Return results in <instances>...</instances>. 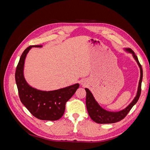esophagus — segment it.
Here are the masks:
<instances>
[{"label":"esophagus","mask_w":150,"mask_h":150,"mask_svg":"<svg viewBox=\"0 0 150 150\" xmlns=\"http://www.w3.org/2000/svg\"><path fill=\"white\" fill-rule=\"evenodd\" d=\"M81 84L83 85V86H84V85H85V84H84V83H82V84Z\"/></svg>","instance_id":"obj_1"}]
</instances>
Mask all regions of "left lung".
Instances as JSON below:
<instances>
[{"label":"left lung","instance_id":"left-lung-1","mask_svg":"<svg viewBox=\"0 0 150 150\" xmlns=\"http://www.w3.org/2000/svg\"><path fill=\"white\" fill-rule=\"evenodd\" d=\"M125 51L128 52L131 54H132L133 57L137 61L138 66L139 67L140 69V78L139 81L138 88L137 93L133 100L131 102L129 105L126 107L123 110H122L119 111H109L106 110H104L98 103L94 99L93 94L88 89L85 88L86 91V108L88 112V114L91 118L93 121L99 124H109V123H115V122H118L125 118V116L128 115L129 111L131 110V109L137 103L138 99L140 96L141 90H142V82L143 79V69L141 64H139L138 59L137 56L135 55L134 52L129 48H126Z\"/></svg>","mask_w":150,"mask_h":150}]
</instances>
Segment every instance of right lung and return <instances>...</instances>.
<instances>
[{"label": "right lung", "instance_id": "right-lung-1", "mask_svg": "<svg viewBox=\"0 0 150 150\" xmlns=\"http://www.w3.org/2000/svg\"><path fill=\"white\" fill-rule=\"evenodd\" d=\"M41 45L30 46L24 50L18 63L15 79L21 101L29 111L41 120L56 121L64 115L66 103L72 96L79 84L76 83L54 91H41L30 86L25 79L24 66L27 54L32 47H42Z\"/></svg>", "mask_w": 150, "mask_h": 150}]
</instances>
